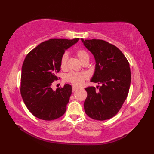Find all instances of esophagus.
Returning <instances> with one entry per match:
<instances>
[{
    "label": "esophagus",
    "instance_id": "1",
    "mask_svg": "<svg viewBox=\"0 0 154 154\" xmlns=\"http://www.w3.org/2000/svg\"><path fill=\"white\" fill-rule=\"evenodd\" d=\"M77 89V87H72V91H73V92H74V91H75Z\"/></svg>",
    "mask_w": 154,
    "mask_h": 154
}]
</instances>
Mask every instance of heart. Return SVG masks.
<instances>
[{"mask_svg":"<svg viewBox=\"0 0 154 154\" xmlns=\"http://www.w3.org/2000/svg\"><path fill=\"white\" fill-rule=\"evenodd\" d=\"M76 55L82 63L89 61V55L87 52L83 50V49H79V50H78L76 51ZM67 59L68 54L65 52V53L62 55L60 60V66L62 69H65V67H66ZM87 75L85 73H82V72H79V73L70 72V73H69L65 75V79L67 82L71 83L75 86L79 87L82 85L85 80L87 79Z\"/></svg>","mask_w":154,"mask_h":154,"instance_id":"b5f03b06","label":"heart"}]
</instances>
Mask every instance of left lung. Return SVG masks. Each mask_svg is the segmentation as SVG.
Wrapping results in <instances>:
<instances>
[{
	"mask_svg": "<svg viewBox=\"0 0 154 154\" xmlns=\"http://www.w3.org/2000/svg\"><path fill=\"white\" fill-rule=\"evenodd\" d=\"M95 59V71L91 82L101 84L85 88V113L91 119L105 120L119 112L126 99L131 82L129 62L119 48L102 40L81 39ZM98 87H97L98 89Z\"/></svg>",
	"mask_w": 154,
	"mask_h": 154,
	"instance_id": "obj_1",
	"label": "left lung"
}]
</instances>
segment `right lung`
Instances as JSON below:
<instances>
[{
  "instance_id": "1",
  "label": "right lung",
  "mask_w": 154,
  "mask_h": 154,
  "mask_svg": "<svg viewBox=\"0 0 154 154\" xmlns=\"http://www.w3.org/2000/svg\"><path fill=\"white\" fill-rule=\"evenodd\" d=\"M79 39H50L27 54L22 67L20 93L29 111L35 117L53 120L66 111L72 88L65 84L54 91L52 83L58 79L60 60L65 51Z\"/></svg>"
}]
</instances>
